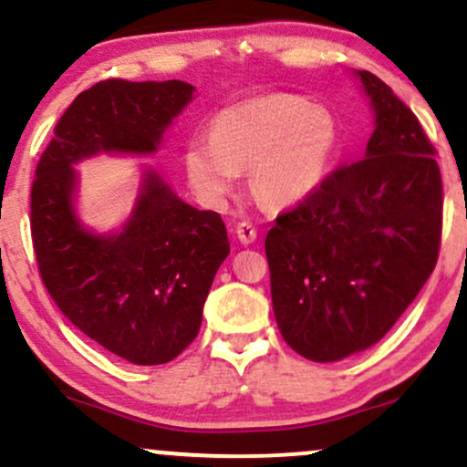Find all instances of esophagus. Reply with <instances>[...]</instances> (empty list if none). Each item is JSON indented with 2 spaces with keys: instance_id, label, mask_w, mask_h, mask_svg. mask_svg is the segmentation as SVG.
Returning <instances> with one entry per match:
<instances>
[{
  "instance_id": "obj_1",
  "label": "esophagus",
  "mask_w": 467,
  "mask_h": 467,
  "mask_svg": "<svg viewBox=\"0 0 467 467\" xmlns=\"http://www.w3.org/2000/svg\"><path fill=\"white\" fill-rule=\"evenodd\" d=\"M234 233H237V239H239L244 245L254 244V239H256V228L252 226V223H248V222L237 223V230H234Z\"/></svg>"
}]
</instances>
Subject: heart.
<instances>
[{
  "label": "heart",
  "instance_id": "heart-1",
  "mask_svg": "<svg viewBox=\"0 0 467 467\" xmlns=\"http://www.w3.org/2000/svg\"><path fill=\"white\" fill-rule=\"evenodd\" d=\"M340 125L325 107L296 94H265L223 107L213 136L186 142V178L197 197L219 206L250 171L254 195L270 208L301 206L323 189L340 153Z\"/></svg>",
  "mask_w": 467,
  "mask_h": 467
}]
</instances>
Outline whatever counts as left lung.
Listing matches in <instances>:
<instances>
[{"instance_id":"obj_1","label":"left lung","mask_w":467,"mask_h":467,"mask_svg":"<svg viewBox=\"0 0 467 467\" xmlns=\"http://www.w3.org/2000/svg\"><path fill=\"white\" fill-rule=\"evenodd\" d=\"M353 77L375 118L364 158L278 215L265 237L278 331L314 362L382 340L435 270L441 239L435 147L384 80Z\"/></svg>"}]
</instances>
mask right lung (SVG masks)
Returning <instances> with one entry per match:
<instances>
[{"mask_svg": "<svg viewBox=\"0 0 467 467\" xmlns=\"http://www.w3.org/2000/svg\"><path fill=\"white\" fill-rule=\"evenodd\" d=\"M192 96L184 80H100L57 122L32 182V244L46 289L85 336L140 367L171 362L195 340L230 252L226 226L142 166L131 215L118 230L96 233L77 213L74 164L99 153H155Z\"/></svg>", "mask_w": 467, "mask_h": 467, "instance_id": "obj_1", "label": "right lung"}]
</instances>
